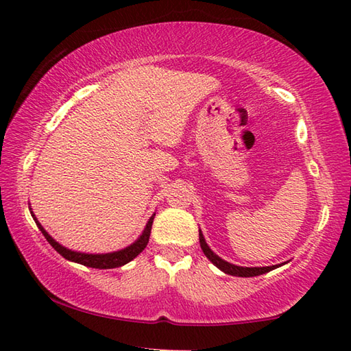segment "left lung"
Wrapping results in <instances>:
<instances>
[{
    "instance_id": "left-lung-1",
    "label": "left lung",
    "mask_w": 351,
    "mask_h": 351,
    "mask_svg": "<svg viewBox=\"0 0 351 351\" xmlns=\"http://www.w3.org/2000/svg\"><path fill=\"white\" fill-rule=\"evenodd\" d=\"M199 243H200V247H202L205 256L211 261V263L220 268L223 273L230 274V276H238V278H252V276H259V274H264L274 270V268L280 267L279 265H270V267H241V265H235V264H230L228 261L221 259L219 255H215V253L210 249V245L206 244L205 241V237L202 234V230L199 229Z\"/></svg>"
}]
</instances>
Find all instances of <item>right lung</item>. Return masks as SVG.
I'll return each mask as SVG.
<instances>
[{
    "mask_svg": "<svg viewBox=\"0 0 351 351\" xmlns=\"http://www.w3.org/2000/svg\"><path fill=\"white\" fill-rule=\"evenodd\" d=\"M29 213H32V217L36 221L37 228L40 229V232L43 234V237L47 238V241L54 247L60 255L72 261V263H77L81 265H86V267H92V268H99V270H104V268H116V267H122L125 264H128L130 261H132L136 258L138 253H141L145 250V247L149 243V237H151V229H152V223H154V217L155 214L151 215V219L147 220L146 226L143 229V232L137 238L136 241L132 244L126 245L125 249L121 250H116V252H110V253H84V252H77V250H71L68 247H64L58 241H56L54 238H52L47 230L43 229V226L39 223V220L36 219V215L32 211V206H29Z\"/></svg>",
    "mask_w": 351,
    "mask_h": 351,
    "instance_id": "obj_1",
    "label": "right lung"
}]
</instances>
